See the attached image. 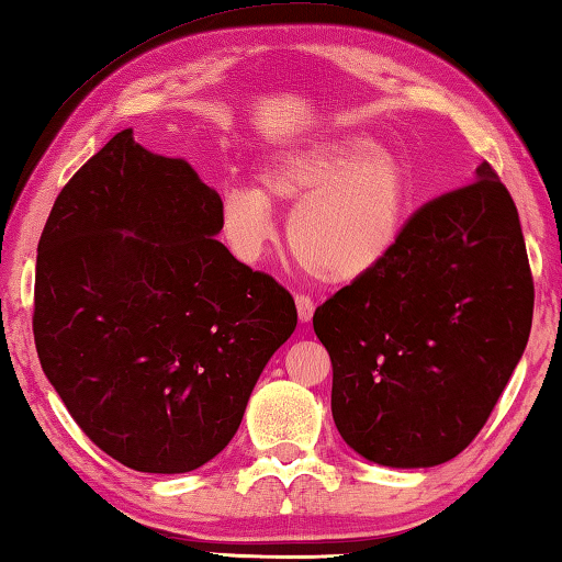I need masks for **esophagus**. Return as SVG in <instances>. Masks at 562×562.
<instances>
[{"label":"esophagus","instance_id":"1","mask_svg":"<svg viewBox=\"0 0 562 562\" xmlns=\"http://www.w3.org/2000/svg\"><path fill=\"white\" fill-rule=\"evenodd\" d=\"M294 304H297L300 322H302V325H307L312 315H315V302H312L307 294H297V297H294Z\"/></svg>","mask_w":562,"mask_h":562}]
</instances>
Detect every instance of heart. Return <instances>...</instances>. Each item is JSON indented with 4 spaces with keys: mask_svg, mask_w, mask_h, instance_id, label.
I'll use <instances>...</instances> for the list:
<instances>
[{
    "mask_svg": "<svg viewBox=\"0 0 562 562\" xmlns=\"http://www.w3.org/2000/svg\"><path fill=\"white\" fill-rule=\"evenodd\" d=\"M272 203L294 205V260L322 284H351L389 260L412 211V178L392 148L364 133H331L272 150L255 186L221 193V235L237 260L258 262L274 235Z\"/></svg>",
    "mask_w": 562,
    "mask_h": 562,
    "instance_id": "b5f03b06",
    "label": "heart"
}]
</instances>
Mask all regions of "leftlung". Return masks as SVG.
I'll use <instances>...</instances> for the list:
<instances>
[{
  "label": "left lung",
  "mask_w": 562,
  "mask_h": 562,
  "mask_svg": "<svg viewBox=\"0 0 562 562\" xmlns=\"http://www.w3.org/2000/svg\"><path fill=\"white\" fill-rule=\"evenodd\" d=\"M532 278L516 203L488 164L426 203L372 274L317 307L331 416L367 461L431 469L483 429L522 357Z\"/></svg>",
  "instance_id": "8db88e82"
}]
</instances>
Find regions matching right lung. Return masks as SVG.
<instances>
[{
	"mask_svg": "<svg viewBox=\"0 0 562 562\" xmlns=\"http://www.w3.org/2000/svg\"><path fill=\"white\" fill-rule=\"evenodd\" d=\"M221 195L183 158L113 136L36 247L34 341L81 431L140 473H188L240 429L297 327L292 294L223 243Z\"/></svg>",
	"mask_w": 562,
	"mask_h": 562,
	"instance_id": "1",
	"label": "right lung"
}]
</instances>
